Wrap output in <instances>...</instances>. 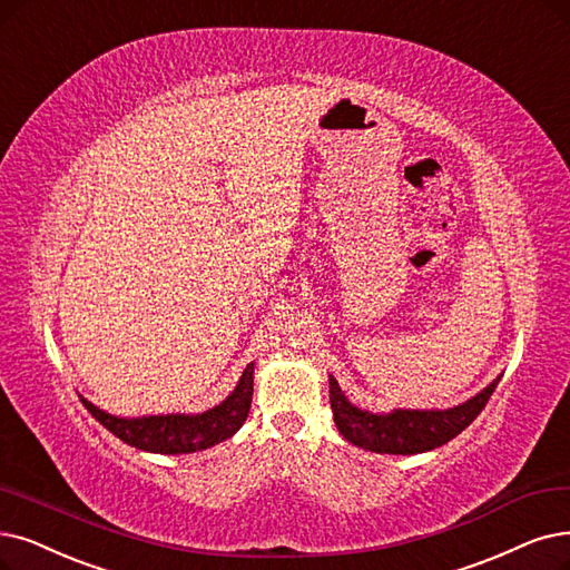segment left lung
Returning a JSON list of instances; mask_svg holds the SVG:
<instances>
[{
    "mask_svg": "<svg viewBox=\"0 0 570 570\" xmlns=\"http://www.w3.org/2000/svg\"><path fill=\"white\" fill-rule=\"evenodd\" d=\"M498 381L500 376L472 400L451 409H430V412L428 409H423V412L421 409H393L391 414H372L353 406L346 395L341 393L336 379L330 376V404L338 432L355 446L376 453L409 456V453L438 449L461 435L480 416Z\"/></svg>",
    "mask_w": 570,
    "mask_h": 570,
    "instance_id": "obj_1",
    "label": "left lung"
}]
</instances>
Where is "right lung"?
I'll return each mask as SVG.
<instances>
[{"label":"right lung","mask_w":570,"mask_h":570,"mask_svg":"<svg viewBox=\"0 0 570 570\" xmlns=\"http://www.w3.org/2000/svg\"><path fill=\"white\" fill-rule=\"evenodd\" d=\"M253 381L255 364L249 362L234 393L222 404L208 409L203 414H161V416H140V419H121L111 416L96 404L81 397L83 406L100 421L114 438L121 442L151 451V453H194L210 449L224 440H229L234 432L245 423L249 404H253Z\"/></svg>","instance_id":"obj_1"}]
</instances>
